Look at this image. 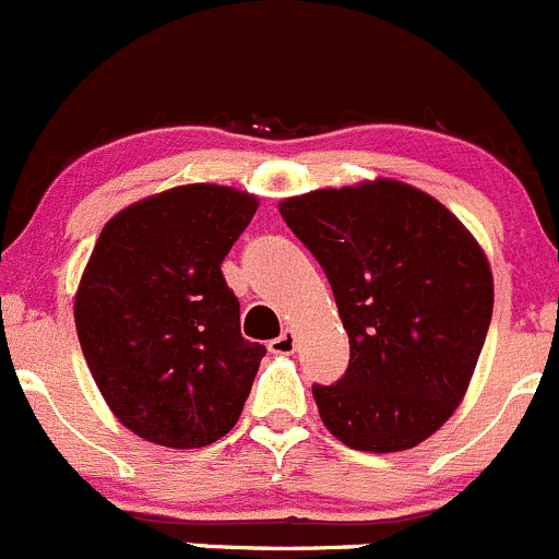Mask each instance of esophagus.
<instances>
[{
  "label": "esophagus",
  "mask_w": 559,
  "mask_h": 559,
  "mask_svg": "<svg viewBox=\"0 0 559 559\" xmlns=\"http://www.w3.org/2000/svg\"><path fill=\"white\" fill-rule=\"evenodd\" d=\"M269 353H274V355H293V353H296V333L285 331L282 336L274 338V342H269Z\"/></svg>",
  "instance_id": "34e87169"
}]
</instances>
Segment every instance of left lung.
<instances>
[{
	"label": "left lung",
	"instance_id": "8db88e82",
	"mask_svg": "<svg viewBox=\"0 0 559 559\" xmlns=\"http://www.w3.org/2000/svg\"><path fill=\"white\" fill-rule=\"evenodd\" d=\"M280 215L331 282L349 368L314 384L320 419L360 452H404L463 401L492 318V272L474 234L401 180L290 195Z\"/></svg>",
	"mask_w": 559,
	"mask_h": 559
}]
</instances>
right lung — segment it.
<instances>
[{
	"mask_svg": "<svg viewBox=\"0 0 559 559\" xmlns=\"http://www.w3.org/2000/svg\"><path fill=\"white\" fill-rule=\"evenodd\" d=\"M255 210L258 195L193 182L102 228L74 325L102 399L140 439L199 450L237 425L266 347L241 336L221 263Z\"/></svg>",
	"mask_w": 559,
	"mask_h": 559,
	"instance_id": "1",
	"label": "right lung"
}]
</instances>
